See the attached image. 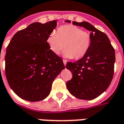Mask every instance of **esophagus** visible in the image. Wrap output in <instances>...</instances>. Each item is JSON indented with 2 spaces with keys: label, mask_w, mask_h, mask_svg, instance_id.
I'll return each mask as SVG.
<instances>
[{
  "label": "esophagus",
  "mask_w": 124,
  "mask_h": 124,
  "mask_svg": "<svg viewBox=\"0 0 124 124\" xmlns=\"http://www.w3.org/2000/svg\"><path fill=\"white\" fill-rule=\"evenodd\" d=\"M63 62L64 65L65 66V65H66V64H67V61H66V60H63Z\"/></svg>",
  "instance_id": "1"
}]
</instances>
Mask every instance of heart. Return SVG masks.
Wrapping results in <instances>:
<instances>
[{
  "instance_id": "obj_1",
  "label": "heart",
  "mask_w": 124,
  "mask_h": 124,
  "mask_svg": "<svg viewBox=\"0 0 124 124\" xmlns=\"http://www.w3.org/2000/svg\"><path fill=\"white\" fill-rule=\"evenodd\" d=\"M47 43L54 54L59 55L64 48L63 56L65 58L80 59L89 51L91 37L89 33L76 26L68 24L60 26L56 34H50Z\"/></svg>"
}]
</instances>
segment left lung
Returning <instances> with one entry per match:
<instances>
[{
	"mask_svg": "<svg viewBox=\"0 0 124 124\" xmlns=\"http://www.w3.org/2000/svg\"><path fill=\"white\" fill-rule=\"evenodd\" d=\"M72 24L91 31V43L89 51L82 59L67 63L65 67L73 76L66 85L73 96L91 100L103 93L110 85L114 74L115 52L107 35L90 23L74 21Z\"/></svg>",
	"mask_w": 124,
	"mask_h": 124,
	"instance_id": "1",
	"label": "left lung"
}]
</instances>
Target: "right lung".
<instances>
[{
    "label": "right lung",
    "instance_id": "obj_1",
    "mask_svg": "<svg viewBox=\"0 0 124 124\" xmlns=\"http://www.w3.org/2000/svg\"><path fill=\"white\" fill-rule=\"evenodd\" d=\"M56 21L34 22L14 35L5 54V74L20 98L38 102L50 94L52 84L65 69L62 59L50 50L47 38Z\"/></svg>",
    "mask_w": 124,
    "mask_h": 124
}]
</instances>
